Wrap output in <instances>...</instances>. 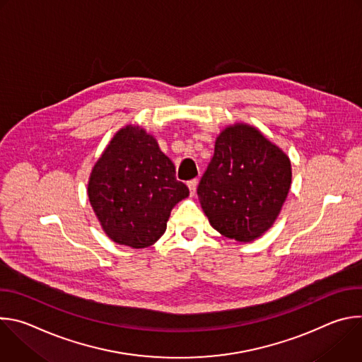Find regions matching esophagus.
<instances>
[{
    "instance_id": "esophagus-1",
    "label": "esophagus",
    "mask_w": 362,
    "mask_h": 362,
    "mask_svg": "<svg viewBox=\"0 0 362 362\" xmlns=\"http://www.w3.org/2000/svg\"><path fill=\"white\" fill-rule=\"evenodd\" d=\"M197 180L196 179H193V180H190L189 183H187V186H189V190H190V194H194L196 193V189H197Z\"/></svg>"
}]
</instances>
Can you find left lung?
<instances>
[{
    "label": "left lung",
    "mask_w": 362,
    "mask_h": 362,
    "mask_svg": "<svg viewBox=\"0 0 362 362\" xmlns=\"http://www.w3.org/2000/svg\"><path fill=\"white\" fill-rule=\"evenodd\" d=\"M292 183L288 154L247 123L225 127L197 196L214 229L252 242L272 228Z\"/></svg>",
    "instance_id": "obj_1"
}]
</instances>
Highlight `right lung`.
<instances>
[{
    "label": "right lung",
    "mask_w": 362,
    "mask_h": 362,
    "mask_svg": "<svg viewBox=\"0 0 362 362\" xmlns=\"http://www.w3.org/2000/svg\"><path fill=\"white\" fill-rule=\"evenodd\" d=\"M175 165L144 129H120L94 163L87 194L105 233L133 249L156 243L170 212L189 196Z\"/></svg>",
    "instance_id": "right-lung-1"
}]
</instances>
